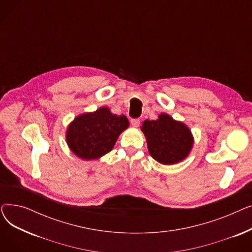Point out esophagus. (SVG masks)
I'll list each match as a JSON object with an SVG mask.
<instances>
[{
  "instance_id": "34e87169",
  "label": "esophagus",
  "mask_w": 252,
  "mask_h": 252,
  "mask_svg": "<svg viewBox=\"0 0 252 252\" xmlns=\"http://www.w3.org/2000/svg\"><path fill=\"white\" fill-rule=\"evenodd\" d=\"M140 123H141V121L139 118H133L130 121V124H131V126H135V127H138L139 126H140Z\"/></svg>"
}]
</instances>
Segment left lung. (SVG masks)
Listing matches in <instances>:
<instances>
[{"mask_svg":"<svg viewBox=\"0 0 252 252\" xmlns=\"http://www.w3.org/2000/svg\"><path fill=\"white\" fill-rule=\"evenodd\" d=\"M147 140L150 155L162 164H175L186 158L193 147V136L189 127L166 113L156 121L146 119L141 127Z\"/></svg>","mask_w":252,"mask_h":252,"instance_id":"left-lung-1","label":"left lung"}]
</instances>
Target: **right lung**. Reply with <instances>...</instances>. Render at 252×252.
<instances>
[{"label": "right lung", "instance_id": "right-lung-1", "mask_svg": "<svg viewBox=\"0 0 252 252\" xmlns=\"http://www.w3.org/2000/svg\"><path fill=\"white\" fill-rule=\"evenodd\" d=\"M129 123L126 115H116L109 108L78 115L68 126L66 142L70 150L85 160L98 159L112 150Z\"/></svg>", "mask_w": 252, "mask_h": 252}]
</instances>
